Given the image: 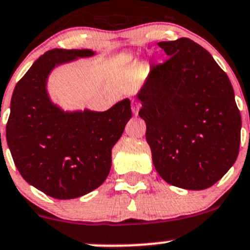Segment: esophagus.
Listing matches in <instances>:
<instances>
[{
    "mask_svg": "<svg viewBox=\"0 0 250 250\" xmlns=\"http://www.w3.org/2000/svg\"><path fill=\"white\" fill-rule=\"evenodd\" d=\"M139 108H141V104H139L138 101L133 100V101H132V111H133V114H135V115L138 114Z\"/></svg>",
    "mask_w": 250,
    "mask_h": 250,
    "instance_id": "34e87169",
    "label": "esophagus"
}]
</instances>
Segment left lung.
Masks as SVG:
<instances>
[{
  "mask_svg": "<svg viewBox=\"0 0 250 250\" xmlns=\"http://www.w3.org/2000/svg\"><path fill=\"white\" fill-rule=\"evenodd\" d=\"M157 45L168 60L149 71L136 94L152 163L169 185L208 188L232 167L240 150L242 122L232 85L193 40Z\"/></svg>",
  "mask_w": 250,
  "mask_h": 250,
  "instance_id": "obj_1",
  "label": "left lung"
}]
</instances>
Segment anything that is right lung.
Masks as SVG:
<instances>
[{"mask_svg": "<svg viewBox=\"0 0 250 250\" xmlns=\"http://www.w3.org/2000/svg\"><path fill=\"white\" fill-rule=\"evenodd\" d=\"M95 55L90 49L47 51L13 92L6 127L10 154L21 176L56 199L82 197L103 185L111 170L112 147L132 117L130 99L104 112L65 111L51 99V72Z\"/></svg>", "mask_w": 250, "mask_h": 250, "instance_id": "obj_1", "label": "right lung"}]
</instances>
